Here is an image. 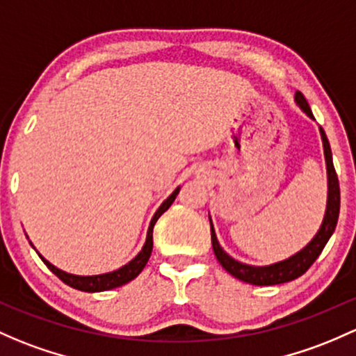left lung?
I'll list each match as a JSON object with an SVG mask.
<instances>
[{
    "label": "left lung",
    "mask_w": 356,
    "mask_h": 356,
    "mask_svg": "<svg viewBox=\"0 0 356 356\" xmlns=\"http://www.w3.org/2000/svg\"><path fill=\"white\" fill-rule=\"evenodd\" d=\"M295 102H297V106L300 107V109L304 111L310 119H314L312 111H310L305 97L302 95L300 92L295 93ZM319 133H321V140H323L324 159H326V168H327V204H326V213H324V220L323 223H321V228L317 230V234L314 235L312 241H310L304 249H300L297 254L288 257V259L268 264V266H250V264L241 263V261L234 259V257L228 256L225 250H223V247L220 245L218 238H216L211 216H209V227H211V245H213V250H215L216 259H218V263L225 268L227 273H230L232 276H235V278L241 280V282L250 283V285H257V286L280 285V283L291 282V280L304 275L307 269L312 266L314 261L319 257V254L323 252L324 245H326L329 238H331L339 216V182H338V175H336L334 165H332V153H331V147H329L326 133H324L323 128H319Z\"/></svg>",
    "instance_id": "1"
}]
</instances>
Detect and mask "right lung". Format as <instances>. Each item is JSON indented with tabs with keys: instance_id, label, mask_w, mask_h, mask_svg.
Segmentation results:
<instances>
[{
	"instance_id": "obj_1",
	"label": "right lung",
	"mask_w": 356,
	"mask_h": 356,
	"mask_svg": "<svg viewBox=\"0 0 356 356\" xmlns=\"http://www.w3.org/2000/svg\"><path fill=\"white\" fill-rule=\"evenodd\" d=\"M179 189L181 188H175L174 193H172L170 196H168L167 200L160 204V208L155 211L152 222H149V227L147 232V241H145V244H143V247H141L140 252H138L128 264H124L122 268L115 269V271L104 273V275H92V276L71 275V273H66V271H63V269L56 268L54 264L49 263V261L44 259L39 252L37 254H39L40 259L44 261V264H46V266L49 268L51 271L54 273L59 280H61V282H65L66 285H70L71 288H76V290L88 291V293H95V291H106V290H112V288L126 285V283H129L131 280L136 278V276L143 271V268L147 266L149 256H152V249H153V227H155L156 220H159L160 216H162L163 213L170 208V204L174 203L175 196L179 194ZM30 244H32V242H30Z\"/></svg>"
}]
</instances>
